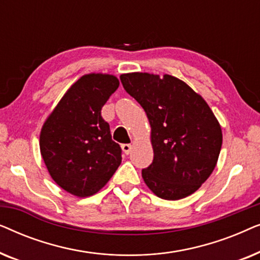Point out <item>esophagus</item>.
<instances>
[{"label":"esophagus","instance_id":"esophagus-1","mask_svg":"<svg viewBox=\"0 0 260 260\" xmlns=\"http://www.w3.org/2000/svg\"><path fill=\"white\" fill-rule=\"evenodd\" d=\"M122 150L124 151V154H125V155H129L131 150H133V145H131V144H123L122 145Z\"/></svg>","mask_w":260,"mask_h":260}]
</instances>
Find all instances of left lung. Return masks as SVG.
Masks as SVG:
<instances>
[{
  "label": "left lung",
  "instance_id": "1",
  "mask_svg": "<svg viewBox=\"0 0 260 260\" xmlns=\"http://www.w3.org/2000/svg\"><path fill=\"white\" fill-rule=\"evenodd\" d=\"M120 81L150 124L154 161L142 170L145 184L165 200L189 197L218 162L222 144L219 120L200 94L170 74L124 73Z\"/></svg>",
  "mask_w": 260,
  "mask_h": 260
}]
</instances>
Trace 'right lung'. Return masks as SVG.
<instances>
[{"instance_id":"right-lung-1","label":"right lung","mask_w":260,"mask_h":260,"mask_svg":"<svg viewBox=\"0 0 260 260\" xmlns=\"http://www.w3.org/2000/svg\"><path fill=\"white\" fill-rule=\"evenodd\" d=\"M119 86L108 73L80 77L46 118L40 152L53 181L78 198L94 195L109 182L122 162L101 111Z\"/></svg>"}]
</instances>
